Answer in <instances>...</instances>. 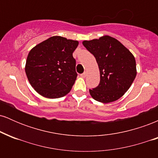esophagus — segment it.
<instances>
[{
  "label": "esophagus",
  "instance_id": "1",
  "mask_svg": "<svg viewBox=\"0 0 158 158\" xmlns=\"http://www.w3.org/2000/svg\"><path fill=\"white\" fill-rule=\"evenodd\" d=\"M80 76H81V77H82V78H85V77H86V76H87V73H85H85H81Z\"/></svg>",
  "mask_w": 158,
  "mask_h": 158
}]
</instances>
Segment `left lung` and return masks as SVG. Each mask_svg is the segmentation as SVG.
<instances>
[{
  "label": "left lung",
  "mask_w": 158,
  "mask_h": 158,
  "mask_svg": "<svg viewBox=\"0 0 158 158\" xmlns=\"http://www.w3.org/2000/svg\"><path fill=\"white\" fill-rule=\"evenodd\" d=\"M85 48L95 57L100 73V81L89 90L95 100L108 103L123 96L135 80L136 61L131 52L114 38L106 35L84 41Z\"/></svg>",
  "instance_id": "8db88e82"
}]
</instances>
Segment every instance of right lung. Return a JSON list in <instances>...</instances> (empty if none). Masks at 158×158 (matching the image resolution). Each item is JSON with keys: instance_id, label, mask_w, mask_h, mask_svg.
I'll list each match as a JSON object with an SVG mask.
<instances>
[{"instance_id": "1", "label": "right lung", "mask_w": 158, "mask_h": 158, "mask_svg": "<svg viewBox=\"0 0 158 158\" xmlns=\"http://www.w3.org/2000/svg\"><path fill=\"white\" fill-rule=\"evenodd\" d=\"M78 44L77 41L52 36L30 50L25 72L38 93L55 99L70 92L77 77L73 52Z\"/></svg>"}]
</instances>
